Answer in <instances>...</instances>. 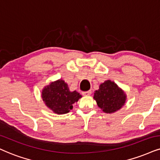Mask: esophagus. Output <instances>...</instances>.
Instances as JSON below:
<instances>
[{
    "mask_svg": "<svg viewBox=\"0 0 160 160\" xmlns=\"http://www.w3.org/2000/svg\"><path fill=\"white\" fill-rule=\"evenodd\" d=\"M91 92H92L91 90H88V91L82 92V95L84 96H90V94H91Z\"/></svg>",
    "mask_w": 160,
    "mask_h": 160,
    "instance_id": "1",
    "label": "esophagus"
}]
</instances>
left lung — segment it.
<instances>
[{
	"instance_id": "obj_1",
	"label": "left lung",
	"mask_w": 160,
	"mask_h": 160,
	"mask_svg": "<svg viewBox=\"0 0 160 160\" xmlns=\"http://www.w3.org/2000/svg\"><path fill=\"white\" fill-rule=\"evenodd\" d=\"M93 98L104 113H113L125 105L127 95L115 82L107 80L100 84L98 90H96Z\"/></svg>"
}]
</instances>
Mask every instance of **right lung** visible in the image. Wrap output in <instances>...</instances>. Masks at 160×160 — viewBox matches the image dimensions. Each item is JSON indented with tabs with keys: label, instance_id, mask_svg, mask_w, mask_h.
<instances>
[{
	"label": "right lung",
	"instance_id": "right-lung-1",
	"mask_svg": "<svg viewBox=\"0 0 160 160\" xmlns=\"http://www.w3.org/2000/svg\"><path fill=\"white\" fill-rule=\"evenodd\" d=\"M41 97L49 109L60 115L69 113L73 108L72 104L82 96L76 90L70 91L68 84L60 78L45 86L41 92Z\"/></svg>",
	"mask_w": 160,
	"mask_h": 160
}]
</instances>
